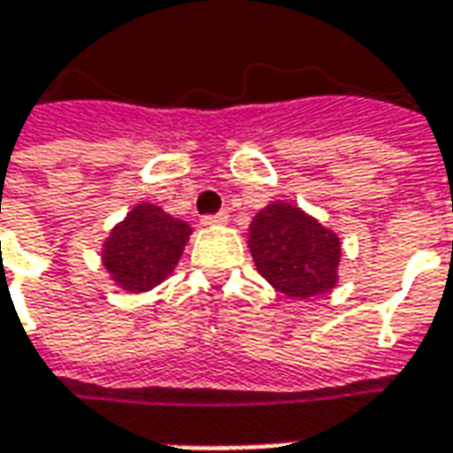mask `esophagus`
Here are the masks:
<instances>
[{"label": "esophagus", "mask_w": 453, "mask_h": 453, "mask_svg": "<svg viewBox=\"0 0 453 453\" xmlns=\"http://www.w3.org/2000/svg\"><path fill=\"white\" fill-rule=\"evenodd\" d=\"M201 223H203V226H226V223H227V213H226V211H220V213L203 215Z\"/></svg>", "instance_id": "1"}]
</instances>
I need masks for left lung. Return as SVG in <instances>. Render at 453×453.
Masks as SVG:
<instances>
[{
    "mask_svg": "<svg viewBox=\"0 0 453 453\" xmlns=\"http://www.w3.org/2000/svg\"><path fill=\"white\" fill-rule=\"evenodd\" d=\"M248 245L257 273L288 297H315L337 280L340 238L295 205L263 208L252 218Z\"/></svg>",
    "mask_w": 453,
    "mask_h": 453,
    "instance_id": "left-lung-1",
    "label": "left lung"
}]
</instances>
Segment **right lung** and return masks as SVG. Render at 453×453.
Listing matches in <instances>:
<instances>
[{
    "mask_svg": "<svg viewBox=\"0 0 453 453\" xmlns=\"http://www.w3.org/2000/svg\"><path fill=\"white\" fill-rule=\"evenodd\" d=\"M188 235V223L165 215L158 205L141 203L113 227L104 245V265L123 290H150L173 273Z\"/></svg>",
    "mask_w": 453,
    "mask_h": 453,
    "instance_id": "right-lung-1",
    "label": "right lung"
}]
</instances>
